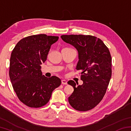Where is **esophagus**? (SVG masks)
<instances>
[{
  "label": "esophagus",
  "mask_w": 131,
  "mask_h": 131,
  "mask_svg": "<svg viewBox=\"0 0 131 131\" xmlns=\"http://www.w3.org/2000/svg\"><path fill=\"white\" fill-rule=\"evenodd\" d=\"M61 82H62V84H64V85H66V84H68V83H67V81L65 80H61Z\"/></svg>",
  "instance_id": "obj_1"
}]
</instances>
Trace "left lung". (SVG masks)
<instances>
[{
    "label": "left lung",
    "mask_w": 131,
    "mask_h": 131,
    "mask_svg": "<svg viewBox=\"0 0 131 131\" xmlns=\"http://www.w3.org/2000/svg\"><path fill=\"white\" fill-rule=\"evenodd\" d=\"M61 39L74 46L79 53L76 69L80 70L82 85L73 80L68 82L74 91L69 103L79 111L95 107L103 99L112 76V57L100 39L91 35H62Z\"/></svg>",
    "instance_id": "8db88e82"
}]
</instances>
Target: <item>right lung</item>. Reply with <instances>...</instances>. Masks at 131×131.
Wrapping results in <instances>:
<instances>
[{
	"instance_id": "obj_1",
	"label": "right lung",
	"mask_w": 131,
	"mask_h": 131,
	"mask_svg": "<svg viewBox=\"0 0 131 131\" xmlns=\"http://www.w3.org/2000/svg\"><path fill=\"white\" fill-rule=\"evenodd\" d=\"M59 39L45 34L21 39L11 54L9 76L18 99L30 107H41L49 101L53 91L61 84L57 76L42 74V63L47 60L51 46Z\"/></svg>"
}]
</instances>
